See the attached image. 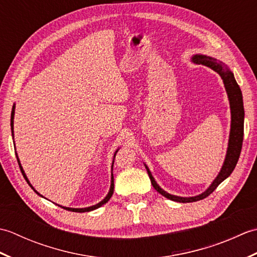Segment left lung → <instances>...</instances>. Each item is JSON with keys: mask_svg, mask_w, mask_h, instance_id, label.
Returning <instances> with one entry per match:
<instances>
[{"mask_svg": "<svg viewBox=\"0 0 257 257\" xmlns=\"http://www.w3.org/2000/svg\"><path fill=\"white\" fill-rule=\"evenodd\" d=\"M192 61L195 64H202L204 66L210 67L211 69L214 70L217 74L221 76L224 83L225 90L227 92L228 100H230V108H231V132H230V138H228V147L225 156L224 163H223L222 169L220 173L217 174V177L214 179V181L207 188L206 191L203 193H201L196 196H191V198H182V196L172 195L170 193L166 192L165 190H162L159 185L157 184L156 180L152 177V174L149 170V168L146 167L147 172L149 174L150 181L152 187H154L158 192L166 196L167 199L181 202V203H188V202H195L206 198L209 196L213 191H214L217 185L224 180L230 177V174L233 172L234 168H235L236 163L238 161L239 155H241L242 150V144H243V136H244V106H243V96L239 86L237 85L234 75L231 72L226 65L223 64L222 62L217 61L216 58H213L210 56L205 55H194L192 57Z\"/></svg>", "mask_w": 257, "mask_h": 257, "instance_id": "8db88e82", "label": "left lung"}]
</instances>
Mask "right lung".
I'll return each mask as SVG.
<instances>
[{
  "label": "right lung",
  "mask_w": 257,
  "mask_h": 257,
  "mask_svg": "<svg viewBox=\"0 0 257 257\" xmlns=\"http://www.w3.org/2000/svg\"><path fill=\"white\" fill-rule=\"evenodd\" d=\"M14 112H15V105L13 106V108H12V113H11V130H12V136H13V123H14ZM118 152V150L114 152V156H116V154ZM113 156V157H114ZM16 158H18V162H19V166H20V169H21V171H22V174H23V177L25 178V180L27 181V183L30 184V187L35 191V192L38 194V195H41L40 193L37 192V191L32 187V184L30 183V181H29V179H27V177H26V174H25V172H24V170H23V168H22V166H21V163H20V160H19V157L16 156ZM112 165H113V161H112ZM111 170H112V168H111ZM112 193H113V176H112V173H111V184H110V189H109V192H108V194L106 195V198L103 199L102 201H100L99 203H97L96 205H92V206H88V207H84V209H74V207H66V206H62V205H59L61 207H63V209H65V210H67V211H72V212H79V213H83V212H89V211H92V210H96V209H98V207H100L101 205H103L105 203H107V202L109 201V199L111 198V195H112ZM41 196H43V195H41Z\"/></svg>",
  "instance_id": "right-lung-1"
}]
</instances>
